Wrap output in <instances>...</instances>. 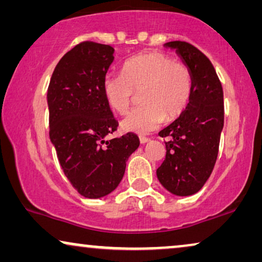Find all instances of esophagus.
I'll use <instances>...</instances> for the list:
<instances>
[{"mask_svg":"<svg viewBox=\"0 0 262 262\" xmlns=\"http://www.w3.org/2000/svg\"><path fill=\"white\" fill-rule=\"evenodd\" d=\"M139 141H141L142 144H145V143H148L150 141V138L144 137V136H141V137H139Z\"/></svg>","mask_w":262,"mask_h":262,"instance_id":"1","label":"esophagus"}]
</instances>
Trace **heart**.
Here are the masks:
<instances>
[{
	"label": "heart",
	"instance_id": "obj_1",
	"mask_svg": "<svg viewBox=\"0 0 262 262\" xmlns=\"http://www.w3.org/2000/svg\"><path fill=\"white\" fill-rule=\"evenodd\" d=\"M193 77L186 64L167 53L151 51L128 59L123 73L107 74L102 81L103 95L111 108L125 114L141 92L142 106L121 123L124 130L149 134L164 119L174 120L187 108L192 98Z\"/></svg>",
	"mask_w": 262,
	"mask_h": 262
}]
</instances>
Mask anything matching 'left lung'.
<instances>
[{"label": "left lung", "instance_id": "1", "mask_svg": "<svg viewBox=\"0 0 262 262\" xmlns=\"http://www.w3.org/2000/svg\"><path fill=\"white\" fill-rule=\"evenodd\" d=\"M193 77L192 98L184 113L160 131L166 142V159L156 174L167 191L192 195L202 189L212 173L224 125L223 88L210 59L186 41H169Z\"/></svg>", "mask_w": 262, "mask_h": 262}]
</instances>
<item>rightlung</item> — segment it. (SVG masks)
<instances>
[{"label": "right lung", "mask_w": 262, "mask_h": 262, "mask_svg": "<svg viewBox=\"0 0 262 262\" xmlns=\"http://www.w3.org/2000/svg\"><path fill=\"white\" fill-rule=\"evenodd\" d=\"M113 53L110 45L80 42L57 64L48 89L49 134L60 167L73 187L91 199L118 187L139 146L132 132L106 141L118 127L102 91Z\"/></svg>", "instance_id": "add662e5"}]
</instances>
